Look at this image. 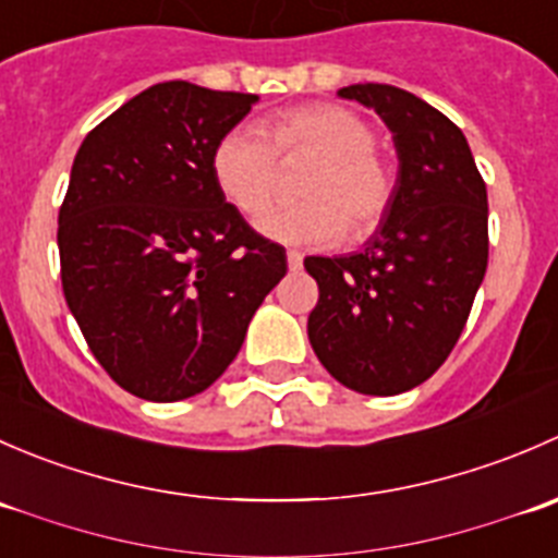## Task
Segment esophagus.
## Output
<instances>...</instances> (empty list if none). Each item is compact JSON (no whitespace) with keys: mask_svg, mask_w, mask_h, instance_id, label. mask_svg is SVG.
I'll use <instances>...</instances> for the list:
<instances>
[{"mask_svg":"<svg viewBox=\"0 0 558 558\" xmlns=\"http://www.w3.org/2000/svg\"><path fill=\"white\" fill-rule=\"evenodd\" d=\"M286 262H289V269H302V253L300 251H289L286 253Z\"/></svg>","mask_w":558,"mask_h":558,"instance_id":"34e87169","label":"esophagus"}]
</instances>
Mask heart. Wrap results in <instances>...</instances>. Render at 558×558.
Listing matches in <instances>:
<instances>
[{
    "mask_svg": "<svg viewBox=\"0 0 558 558\" xmlns=\"http://www.w3.org/2000/svg\"><path fill=\"white\" fill-rule=\"evenodd\" d=\"M367 118L335 102L291 107L256 129H232L210 156L218 191L247 218L262 216L280 185V165L311 159L300 183L305 202L280 207L258 221L267 238L286 245L326 247L345 234L364 240L384 223L397 189L393 165L375 148Z\"/></svg>",
    "mask_w": 558,
    "mask_h": 558,
    "instance_id": "heart-1",
    "label": "heart"
}]
</instances>
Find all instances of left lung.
Here are the masks:
<instances>
[{
  "instance_id": "8db88e82",
  "label": "left lung",
  "mask_w": 558,
  "mask_h": 558,
  "mask_svg": "<svg viewBox=\"0 0 558 558\" xmlns=\"http://www.w3.org/2000/svg\"><path fill=\"white\" fill-rule=\"evenodd\" d=\"M373 107L399 156L388 216L364 251L307 256L318 305L307 337L326 373L373 397L410 391L453 351L488 264V199L464 134L386 83L340 88Z\"/></svg>"
}]
</instances>
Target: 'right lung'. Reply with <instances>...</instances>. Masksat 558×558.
<instances>
[{
	"mask_svg": "<svg viewBox=\"0 0 558 558\" xmlns=\"http://www.w3.org/2000/svg\"><path fill=\"white\" fill-rule=\"evenodd\" d=\"M256 94L156 83L86 134L59 210L64 300L105 373L178 402L216 384L286 275L213 180Z\"/></svg>",
	"mask_w": 558,
	"mask_h": 558,
	"instance_id": "right-lung-1",
	"label": "right lung"
}]
</instances>
